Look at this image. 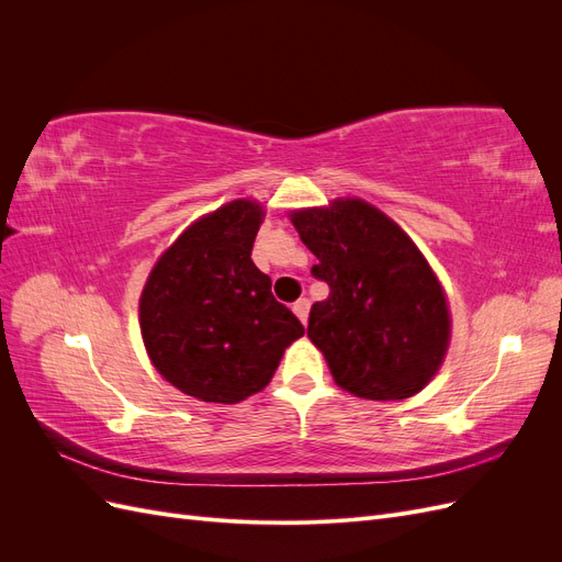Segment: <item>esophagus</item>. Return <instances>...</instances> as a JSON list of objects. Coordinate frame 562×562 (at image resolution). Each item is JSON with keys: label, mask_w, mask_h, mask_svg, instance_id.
Wrapping results in <instances>:
<instances>
[{"label": "esophagus", "mask_w": 562, "mask_h": 562, "mask_svg": "<svg viewBox=\"0 0 562 562\" xmlns=\"http://www.w3.org/2000/svg\"><path fill=\"white\" fill-rule=\"evenodd\" d=\"M293 312L295 316L307 326V318H310V300L307 297H300L295 304H293Z\"/></svg>", "instance_id": "1"}]
</instances>
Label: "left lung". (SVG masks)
Segmentation results:
<instances>
[{
  "label": "left lung",
  "instance_id": "obj_1",
  "mask_svg": "<svg viewBox=\"0 0 562 562\" xmlns=\"http://www.w3.org/2000/svg\"><path fill=\"white\" fill-rule=\"evenodd\" d=\"M330 293L307 335L335 382L370 401L415 396L436 375L450 339L443 288L394 220L361 199L291 215Z\"/></svg>",
  "mask_w": 562,
  "mask_h": 562
}]
</instances>
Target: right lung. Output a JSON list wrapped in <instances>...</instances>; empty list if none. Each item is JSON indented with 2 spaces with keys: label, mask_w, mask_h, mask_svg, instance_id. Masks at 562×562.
Listing matches in <instances>:
<instances>
[{
  "label": "right lung",
  "mask_w": 562,
  "mask_h": 562,
  "mask_svg": "<svg viewBox=\"0 0 562 562\" xmlns=\"http://www.w3.org/2000/svg\"><path fill=\"white\" fill-rule=\"evenodd\" d=\"M262 223L239 199L196 220L151 269L140 330L151 363L182 394L239 403L269 384L285 347L304 335L250 260Z\"/></svg>",
  "instance_id": "1"
}]
</instances>
